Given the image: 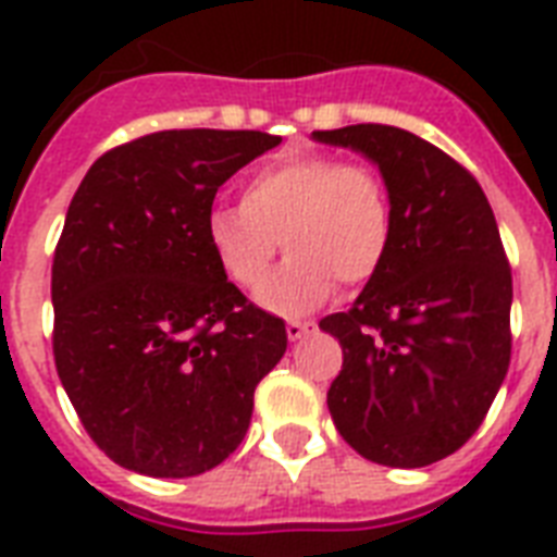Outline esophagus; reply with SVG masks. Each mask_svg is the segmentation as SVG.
<instances>
[{
	"label": "esophagus",
	"mask_w": 557,
	"mask_h": 557,
	"mask_svg": "<svg viewBox=\"0 0 557 557\" xmlns=\"http://www.w3.org/2000/svg\"><path fill=\"white\" fill-rule=\"evenodd\" d=\"M318 332V323L314 321H288L286 323V335L288 341H300L306 335H314Z\"/></svg>",
	"instance_id": "1"
}]
</instances>
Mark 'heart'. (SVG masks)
Masks as SVG:
<instances>
[{
    "label": "heart",
    "mask_w": 557,
    "mask_h": 557,
    "mask_svg": "<svg viewBox=\"0 0 557 557\" xmlns=\"http://www.w3.org/2000/svg\"><path fill=\"white\" fill-rule=\"evenodd\" d=\"M205 234L222 274L245 292L260 288L283 244L289 260L260 300L304 314L326 304L338 280L358 286L384 265L393 210L384 178L367 164L286 152L245 178L239 208L210 210Z\"/></svg>",
    "instance_id": "heart-1"
}]
</instances>
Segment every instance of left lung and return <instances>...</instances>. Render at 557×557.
<instances>
[{"mask_svg": "<svg viewBox=\"0 0 557 557\" xmlns=\"http://www.w3.org/2000/svg\"><path fill=\"white\" fill-rule=\"evenodd\" d=\"M379 168L393 210L387 260L321 330L344 347L326 393L370 462L422 468L483 424L511 358V269L483 187L448 152L384 124L318 129Z\"/></svg>", "mask_w": 557, "mask_h": 557, "instance_id": "8db88e82", "label": "left lung"}]
</instances>
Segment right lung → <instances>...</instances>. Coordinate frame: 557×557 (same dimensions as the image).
<instances>
[{"label":"right lung","mask_w":557,"mask_h":557,"mask_svg":"<svg viewBox=\"0 0 557 557\" xmlns=\"http://www.w3.org/2000/svg\"><path fill=\"white\" fill-rule=\"evenodd\" d=\"M280 138L164 129L103 152L51 265L54 364L112 462L196 476L239 448L286 323L222 274L205 234L216 190Z\"/></svg>","instance_id":"obj_1"}]
</instances>
